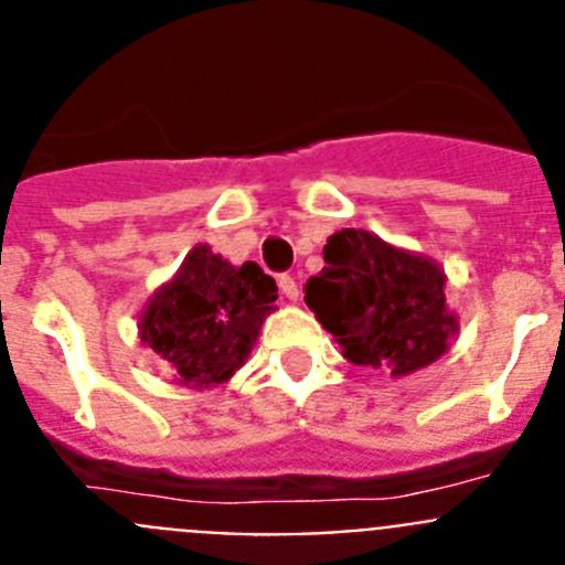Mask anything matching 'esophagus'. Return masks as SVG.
<instances>
[{"mask_svg": "<svg viewBox=\"0 0 565 565\" xmlns=\"http://www.w3.org/2000/svg\"><path fill=\"white\" fill-rule=\"evenodd\" d=\"M279 291H282V297H286V299H291V302H297V299H299L297 279H294L291 274H282V277H279Z\"/></svg>", "mask_w": 565, "mask_h": 565, "instance_id": "34e87169", "label": "esophagus"}]
</instances>
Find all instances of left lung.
I'll use <instances>...</instances> for the list:
<instances>
[{"instance_id": "1", "label": "left lung", "mask_w": 565, "mask_h": 565, "mask_svg": "<svg viewBox=\"0 0 565 565\" xmlns=\"http://www.w3.org/2000/svg\"><path fill=\"white\" fill-rule=\"evenodd\" d=\"M322 254L326 268L306 282V306L348 362L402 379L450 351L458 317L447 308V274L436 259L364 228L331 234Z\"/></svg>"}]
</instances>
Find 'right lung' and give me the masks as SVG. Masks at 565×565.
Masks as SVG:
<instances>
[{"label": "right lung", "instance_id": "1", "mask_svg": "<svg viewBox=\"0 0 565 565\" xmlns=\"http://www.w3.org/2000/svg\"><path fill=\"white\" fill-rule=\"evenodd\" d=\"M277 299V286L257 263L232 266L206 243L154 288L138 319V333L183 387L203 391L228 382L246 364L259 328Z\"/></svg>", "mask_w": 565, "mask_h": 565}]
</instances>
